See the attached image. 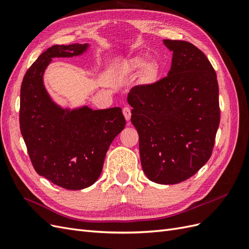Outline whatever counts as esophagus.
Segmentation results:
<instances>
[{
    "label": "esophagus",
    "instance_id": "1",
    "mask_svg": "<svg viewBox=\"0 0 249 249\" xmlns=\"http://www.w3.org/2000/svg\"><path fill=\"white\" fill-rule=\"evenodd\" d=\"M123 113H124V116L126 120L131 119V109L129 107H124L123 109Z\"/></svg>",
    "mask_w": 249,
    "mask_h": 249
}]
</instances>
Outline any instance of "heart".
I'll list each match as a JSON object with an SVG mask.
<instances>
[{
  "label": "heart",
  "instance_id": "heart-1",
  "mask_svg": "<svg viewBox=\"0 0 249 249\" xmlns=\"http://www.w3.org/2000/svg\"><path fill=\"white\" fill-rule=\"evenodd\" d=\"M127 70L138 71L141 70V79L145 83H152L159 74V66L155 61L146 62V58L143 56H135L133 57L129 63H127Z\"/></svg>",
  "mask_w": 249,
  "mask_h": 249
}]
</instances>
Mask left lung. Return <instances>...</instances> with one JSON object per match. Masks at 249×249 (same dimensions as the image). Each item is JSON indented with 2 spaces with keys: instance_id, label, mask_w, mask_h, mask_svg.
<instances>
[{
  "instance_id": "obj_1",
  "label": "left lung",
  "mask_w": 249,
  "mask_h": 249,
  "mask_svg": "<svg viewBox=\"0 0 249 249\" xmlns=\"http://www.w3.org/2000/svg\"><path fill=\"white\" fill-rule=\"evenodd\" d=\"M172 52L167 77L131 89V122L139 135L142 169L152 182L191 178L210 159L220 122L216 72L203 53L184 40L164 39Z\"/></svg>"
}]
</instances>
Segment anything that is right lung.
I'll return each instance as SVG.
<instances>
[{
  "label": "right lung",
  "instance_id": "1",
  "mask_svg": "<svg viewBox=\"0 0 249 249\" xmlns=\"http://www.w3.org/2000/svg\"><path fill=\"white\" fill-rule=\"evenodd\" d=\"M88 43L53 46L30 66L20 87L19 125L36 172L67 190L91 186L101 176L107 150L124 130L119 107L92 110L62 108L43 84L53 58L80 56Z\"/></svg>",
  "mask_w": 249,
  "mask_h": 249
}]
</instances>
